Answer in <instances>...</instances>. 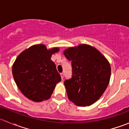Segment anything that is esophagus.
<instances>
[{
  "instance_id": "34e87169",
  "label": "esophagus",
  "mask_w": 129,
  "mask_h": 129,
  "mask_svg": "<svg viewBox=\"0 0 129 129\" xmlns=\"http://www.w3.org/2000/svg\"><path fill=\"white\" fill-rule=\"evenodd\" d=\"M60 76H61V78H62V79H63V77H64V74H63V73H60Z\"/></svg>"
}]
</instances>
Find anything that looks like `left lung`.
I'll list each match as a JSON object with an SVG mask.
<instances>
[{"instance_id":"obj_1","label":"left lung","mask_w":129,"mask_h":129,"mask_svg":"<svg viewBox=\"0 0 129 129\" xmlns=\"http://www.w3.org/2000/svg\"><path fill=\"white\" fill-rule=\"evenodd\" d=\"M63 54L72 62V78L63 83L69 99L78 106L95 103L109 84V62L98 50L87 44L69 48Z\"/></svg>"}]
</instances>
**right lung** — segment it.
<instances>
[{
	"label": "right lung",
	"mask_w": 129,
	"mask_h": 129,
	"mask_svg": "<svg viewBox=\"0 0 129 129\" xmlns=\"http://www.w3.org/2000/svg\"><path fill=\"white\" fill-rule=\"evenodd\" d=\"M59 49L47 50L38 44L30 47L17 57L12 66L14 80L22 93L28 99L39 102L49 99L56 84L61 81L52 55Z\"/></svg>",
	"instance_id": "add662e5"
}]
</instances>
